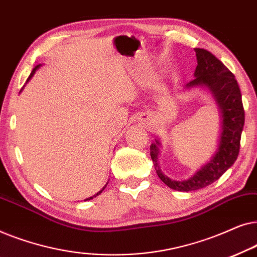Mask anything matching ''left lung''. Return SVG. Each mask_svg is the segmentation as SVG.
Returning a JSON list of instances; mask_svg holds the SVG:
<instances>
[{"label": "left lung", "instance_id": "8db88e82", "mask_svg": "<svg viewBox=\"0 0 257 257\" xmlns=\"http://www.w3.org/2000/svg\"><path fill=\"white\" fill-rule=\"evenodd\" d=\"M195 52L198 61L194 72L195 79L186 84V87L206 85L212 91L222 114V132L215 156L192 178L184 181L172 180L161 173L158 166L159 142L157 140L151 145V159L153 161L158 177L165 185L179 192L196 191L213 184L235 163L240 152L241 133L244 125L241 91L235 76L209 51L195 48Z\"/></svg>", "mask_w": 257, "mask_h": 257}]
</instances>
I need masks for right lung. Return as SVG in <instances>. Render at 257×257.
<instances>
[{
	"label": "right lung",
	"mask_w": 257,
	"mask_h": 257,
	"mask_svg": "<svg viewBox=\"0 0 257 257\" xmlns=\"http://www.w3.org/2000/svg\"><path fill=\"white\" fill-rule=\"evenodd\" d=\"M38 68H40V65H37V66H36V68H35V69L33 70V71H31V73H30V76H29V78H28V79H27V82H28V80H29V79L31 78V77H33V76H34V73H35V71H36V70H37ZM105 187H106V185H105V186H104V187H103V189H101V191H99V192H98L96 195H99V194H100V193L104 191V189H105ZM96 195H93V196H96ZM93 196H91V198H89V199H86V200H91V199H93ZM86 200H85V201H86Z\"/></svg>",
	"instance_id": "right-lung-1"
}]
</instances>
